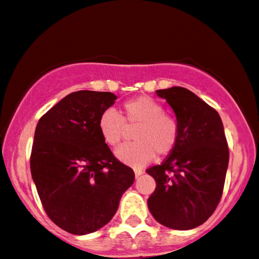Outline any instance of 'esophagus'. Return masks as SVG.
<instances>
[{
	"label": "esophagus",
	"instance_id": "esophagus-1",
	"mask_svg": "<svg viewBox=\"0 0 259 259\" xmlns=\"http://www.w3.org/2000/svg\"><path fill=\"white\" fill-rule=\"evenodd\" d=\"M134 172H135V176H136V177H139V176L142 175L143 171H142L141 169H135V170H134Z\"/></svg>",
	"mask_w": 259,
	"mask_h": 259
}]
</instances>
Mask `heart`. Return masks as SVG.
Here are the masks:
<instances>
[{
  "label": "heart",
  "instance_id": "b5f03b06",
  "mask_svg": "<svg viewBox=\"0 0 259 259\" xmlns=\"http://www.w3.org/2000/svg\"><path fill=\"white\" fill-rule=\"evenodd\" d=\"M98 127L106 145L117 147L127 129L136 127L133 139L117 149V158L132 166H143L155 154L166 157L176 148L180 140V124L174 116L164 113V107L148 96H139L125 101L121 113L105 110L100 114Z\"/></svg>",
  "mask_w": 259,
  "mask_h": 259
}]
</instances>
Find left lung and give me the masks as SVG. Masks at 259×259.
<instances>
[{
	"label": "left lung",
	"instance_id": "8db88e82",
	"mask_svg": "<svg viewBox=\"0 0 259 259\" xmlns=\"http://www.w3.org/2000/svg\"><path fill=\"white\" fill-rule=\"evenodd\" d=\"M157 95L175 112L180 140L163 163L146 170L157 183L148 208L165 227L193 229L208 220L222 198L229 161L223 124L217 111L191 90L172 87Z\"/></svg>",
	"mask_w": 259,
	"mask_h": 259
}]
</instances>
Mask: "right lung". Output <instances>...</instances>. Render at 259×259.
Wrapping results in <instances>:
<instances>
[{
    "instance_id": "right-lung-1",
    "label": "right lung",
    "mask_w": 259,
    "mask_h": 259,
    "mask_svg": "<svg viewBox=\"0 0 259 259\" xmlns=\"http://www.w3.org/2000/svg\"><path fill=\"white\" fill-rule=\"evenodd\" d=\"M116 99L108 92L71 93L36 126L31 175L46 213L71 234H89L110 222L135 180L98 127L100 114Z\"/></svg>"
}]
</instances>
